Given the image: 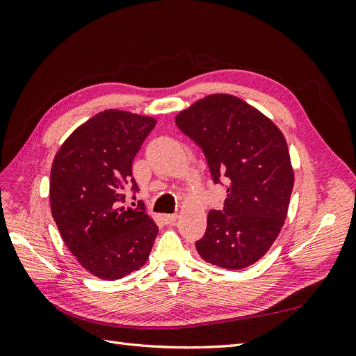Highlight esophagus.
I'll return each instance as SVG.
<instances>
[{"label": "esophagus", "mask_w": 356, "mask_h": 356, "mask_svg": "<svg viewBox=\"0 0 356 356\" xmlns=\"http://www.w3.org/2000/svg\"><path fill=\"white\" fill-rule=\"evenodd\" d=\"M177 220H178V215L177 213H166V215H163V221L166 224H174Z\"/></svg>", "instance_id": "34e87169"}]
</instances>
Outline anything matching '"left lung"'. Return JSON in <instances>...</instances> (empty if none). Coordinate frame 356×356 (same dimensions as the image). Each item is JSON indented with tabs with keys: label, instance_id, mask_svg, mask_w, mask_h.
Listing matches in <instances>:
<instances>
[{
	"label": "left lung",
	"instance_id": "8db88e82",
	"mask_svg": "<svg viewBox=\"0 0 356 356\" xmlns=\"http://www.w3.org/2000/svg\"><path fill=\"white\" fill-rule=\"evenodd\" d=\"M175 123L200 147L213 184L227 188L224 208L208 213L199 255L230 270L254 264L281 232L294 186L282 132L254 106L221 93L181 111Z\"/></svg>",
	"mask_w": 356,
	"mask_h": 356
}]
</instances>
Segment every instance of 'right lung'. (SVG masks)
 <instances>
[{"mask_svg":"<svg viewBox=\"0 0 356 356\" xmlns=\"http://www.w3.org/2000/svg\"><path fill=\"white\" fill-rule=\"evenodd\" d=\"M154 126L152 117L105 110L75 129L53 160V220L79 263L105 281L143 267L159 233L143 202L122 207L126 188L132 199L139 190L132 161Z\"/></svg>","mask_w":356,"mask_h":356,"instance_id":"right-lung-1","label":"right lung"}]
</instances>
